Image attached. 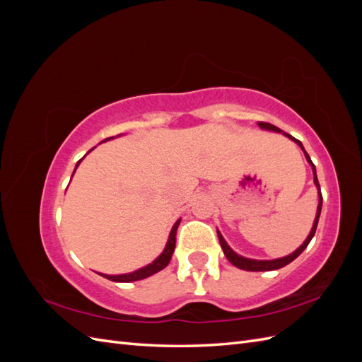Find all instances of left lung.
<instances>
[{
	"instance_id": "left-lung-1",
	"label": "left lung",
	"mask_w": 362,
	"mask_h": 362,
	"mask_svg": "<svg viewBox=\"0 0 362 362\" xmlns=\"http://www.w3.org/2000/svg\"><path fill=\"white\" fill-rule=\"evenodd\" d=\"M258 127H259L261 129H267V131H275V133H281V134H284L286 137H288L290 140H293L294 144H298V145L300 146V149L303 151V154H305L306 161H308V163L311 164V168H313V173H314V184H315V187H317V193H319V205H317V213H315V218H314L313 228H311V231H310L308 237L305 238V242H303L298 249H296V250L293 252V254H290V255H287V257H282V258H276V259H252V258H246V257L238 255L237 252H234L231 247L228 246V243L225 242V238L222 237L221 231H218V229H217L218 242H221V246H222V249H223V254H225V257L228 258V261L231 262L233 266H235V267H238V269H242V270H247V272H267V270H276V269H281V267H284V266L290 264V262H291L293 259L298 258V257L302 254V252L306 249V246L310 245V242H311L313 237H314V234H315L317 223H319V217H320V213H322V204H323L322 192H320V184H319V180H317V173H315V166L313 164V161H311L310 156L306 154V151H305V148H303V145L300 144V141H299L298 139H294L293 136H290V134H287V133H284L282 129H279V128H278V127H275V125H270V124H266V122H258Z\"/></svg>"
}]
</instances>
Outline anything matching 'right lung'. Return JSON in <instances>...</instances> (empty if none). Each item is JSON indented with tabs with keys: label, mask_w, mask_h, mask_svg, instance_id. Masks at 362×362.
<instances>
[{
	"label": "right lung",
	"mask_w": 362,
	"mask_h": 362,
	"mask_svg": "<svg viewBox=\"0 0 362 362\" xmlns=\"http://www.w3.org/2000/svg\"><path fill=\"white\" fill-rule=\"evenodd\" d=\"M113 137H108V139H105V140H103V141H107V140H112ZM93 149V148H92ZM90 149V151H92ZM89 151V152H90ZM84 158V157H83ZM83 158L76 163V166H75V169H74V173H75V170H76V168H78V164L83 161ZM74 173H72V177H74ZM180 222H181V218H178L177 222H175V225L172 226V231H170V234H169V240H168V243H166V247H164V250L161 252V254L151 262V264H148V266H145V267H141V269H139V270H134V272H131V273H124V275H104V273H100L101 276H104V278H107V279H110V281H115V282H134V281H140V279H145V278H148V276H152V275H156L157 272H160V270H163L164 267H166L168 264H169V261H170V258H172V254H173V250H175V242H177V229H178V225H180Z\"/></svg>",
	"instance_id": "add662e5"
}]
</instances>
